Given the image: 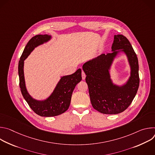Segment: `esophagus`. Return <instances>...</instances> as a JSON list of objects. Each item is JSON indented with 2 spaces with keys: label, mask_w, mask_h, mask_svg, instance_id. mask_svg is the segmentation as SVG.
<instances>
[{
  "label": "esophagus",
  "mask_w": 155,
  "mask_h": 155,
  "mask_svg": "<svg viewBox=\"0 0 155 155\" xmlns=\"http://www.w3.org/2000/svg\"><path fill=\"white\" fill-rule=\"evenodd\" d=\"M81 77H82L83 80H84L86 78V74L83 71H82V72H81Z\"/></svg>",
  "instance_id": "34e87169"
}]
</instances>
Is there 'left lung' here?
Here are the masks:
<instances>
[{
  "label": "left lung",
  "instance_id": "left-lung-1",
  "mask_svg": "<svg viewBox=\"0 0 155 155\" xmlns=\"http://www.w3.org/2000/svg\"><path fill=\"white\" fill-rule=\"evenodd\" d=\"M112 51V53L102 54L83 65L93 108L108 115L123 112L130 105L137 94L140 81L138 59L127 38L123 35H115ZM120 51L127 54L131 67L129 80L121 87L113 83L109 73L110 66Z\"/></svg>",
  "mask_w": 155,
  "mask_h": 155
}]
</instances>
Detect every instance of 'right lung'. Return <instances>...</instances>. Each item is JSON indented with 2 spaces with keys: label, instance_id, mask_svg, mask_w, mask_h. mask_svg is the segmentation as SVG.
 I'll use <instances>...</instances> for the list:
<instances>
[{
  "label": "right lung",
  "instance_id": "1",
  "mask_svg": "<svg viewBox=\"0 0 155 155\" xmlns=\"http://www.w3.org/2000/svg\"><path fill=\"white\" fill-rule=\"evenodd\" d=\"M51 35H37L27 43L18 64L19 87L22 95L33 111L41 117H51L64 113L70 105L72 94L75 86L81 80V70L78 69L74 74L61 77L54 90L48 98L37 101L28 93L24 76V61L33 50L51 39Z\"/></svg>",
  "mask_w": 155,
  "mask_h": 155
}]
</instances>
